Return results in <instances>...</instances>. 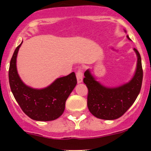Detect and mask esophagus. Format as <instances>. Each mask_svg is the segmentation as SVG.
<instances>
[{
  "mask_svg": "<svg viewBox=\"0 0 151 151\" xmlns=\"http://www.w3.org/2000/svg\"><path fill=\"white\" fill-rule=\"evenodd\" d=\"M76 78L78 83H81L82 82V78H83V73H82V69H78L76 72Z\"/></svg>",
  "mask_w": 151,
  "mask_h": 151,
  "instance_id": "obj_1",
  "label": "esophagus"
}]
</instances>
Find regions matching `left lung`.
<instances>
[{
	"instance_id": "8db88e82",
	"label": "left lung",
	"mask_w": 151,
	"mask_h": 151,
	"mask_svg": "<svg viewBox=\"0 0 151 151\" xmlns=\"http://www.w3.org/2000/svg\"><path fill=\"white\" fill-rule=\"evenodd\" d=\"M129 39V36L127 35ZM137 57V69L134 77L128 83L116 88H107L101 85L91 76L89 70L85 71L84 83L88 93V107L92 115L106 120H113L122 116L134 104L139 94L143 80V69L139 52L134 48Z\"/></svg>"
}]
</instances>
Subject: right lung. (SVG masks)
<instances>
[{"instance_id":"obj_1","label":"right lung","mask_w":151,"mask_h":151,"mask_svg":"<svg viewBox=\"0 0 151 151\" xmlns=\"http://www.w3.org/2000/svg\"><path fill=\"white\" fill-rule=\"evenodd\" d=\"M22 43L16 48L10 60L9 82L12 93L29 118L37 121L54 120L63 114L66 99L76 85V74L73 72L57 78L43 89L29 87L22 82L17 69V54Z\"/></svg>"}]
</instances>
